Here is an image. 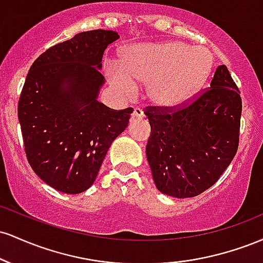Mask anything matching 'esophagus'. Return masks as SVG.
<instances>
[{"label": "esophagus", "mask_w": 263, "mask_h": 263, "mask_svg": "<svg viewBox=\"0 0 263 263\" xmlns=\"http://www.w3.org/2000/svg\"><path fill=\"white\" fill-rule=\"evenodd\" d=\"M142 117H143V111H142L141 108H135L134 112H132L131 119L132 120H140V119H142Z\"/></svg>", "instance_id": "1"}]
</instances>
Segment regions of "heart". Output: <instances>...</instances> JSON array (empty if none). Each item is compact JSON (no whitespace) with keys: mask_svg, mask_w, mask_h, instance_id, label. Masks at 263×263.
Here are the masks:
<instances>
[{"mask_svg":"<svg viewBox=\"0 0 263 263\" xmlns=\"http://www.w3.org/2000/svg\"><path fill=\"white\" fill-rule=\"evenodd\" d=\"M213 58L205 48L183 42L141 44L129 48L120 65L107 63L105 71L111 86L123 98L135 92V84H147L148 100L162 108L186 104L204 85Z\"/></svg>","mask_w":263,"mask_h":263,"instance_id":"b5f03b06","label":"heart"}]
</instances>
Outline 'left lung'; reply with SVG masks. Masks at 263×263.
<instances>
[{"label":"left lung","mask_w":263,"mask_h":263,"mask_svg":"<svg viewBox=\"0 0 263 263\" xmlns=\"http://www.w3.org/2000/svg\"><path fill=\"white\" fill-rule=\"evenodd\" d=\"M241 111L240 91L225 65L189 106L176 112L149 107L146 155L157 189L184 199L218 182L236 155Z\"/></svg>","instance_id":"8db88e82"}]
</instances>
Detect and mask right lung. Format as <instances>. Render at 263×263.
Wrapping results in <instances>:
<instances>
[{
  "instance_id": "add662e5",
  "label": "right lung",
  "mask_w": 263,
  "mask_h": 263,
  "mask_svg": "<svg viewBox=\"0 0 263 263\" xmlns=\"http://www.w3.org/2000/svg\"><path fill=\"white\" fill-rule=\"evenodd\" d=\"M114 31L81 32L45 50L33 63L18 102L26 155L45 184L79 194L95 182L111 143L127 127L132 108L98 101L100 70Z\"/></svg>"
}]
</instances>
